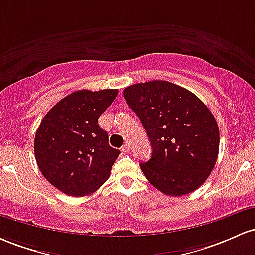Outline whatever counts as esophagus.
<instances>
[{"label": "esophagus", "mask_w": 255, "mask_h": 255, "mask_svg": "<svg viewBox=\"0 0 255 255\" xmlns=\"http://www.w3.org/2000/svg\"><path fill=\"white\" fill-rule=\"evenodd\" d=\"M122 151L123 153H125V154H128L131 151V148H130V145L128 144H124L122 147Z\"/></svg>", "instance_id": "obj_1"}]
</instances>
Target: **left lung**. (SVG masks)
<instances>
[{
  "mask_svg": "<svg viewBox=\"0 0 255 255\" xmlns=\"http://www.w3.org/2000/svg\"><path fill=\"white\" fill-rule=\"evenodd\" d=\"M123 94L150 139L151 158L139 164L150 184L170 196L204 184L219 151L218 124L207 106L166 81L130 85Z\"/></svg>",
  "mask_w": 255,
  "mask_h": 255,
  "instance_id": "obj_1",
  "label": "left lung"
}]
</instances>
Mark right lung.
<instances>
[{
    "instance_id": "obj_1",
    "label": "right lung",
    "mask_w": 255,
    "mask_h": 255,
    "mask_svg": "<svg viewBox=\"0 0 255 255\" xmlns=\"http://www.w3.org/2000/svg\"><path fill=\"white\" fill-rule=\"evenodd\" d=\"M117 94V89L74 91L60 100L37 128V165L64 194L89 195L110 177L120 150L108 144V133L97 120Z\"/></svg>"
}]
</instances>
